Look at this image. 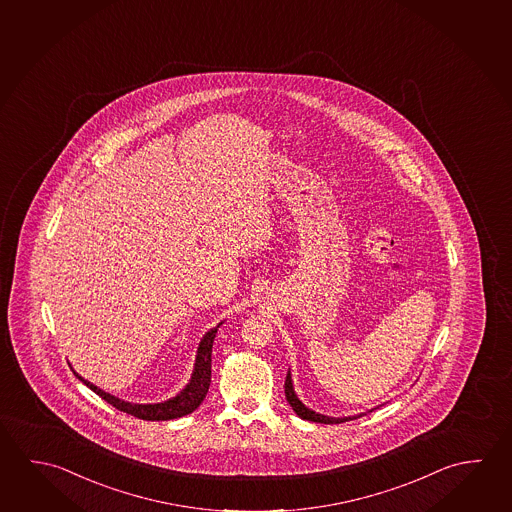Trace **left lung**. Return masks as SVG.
<instances>
[{
    "label": "left lung",
    "instance_id": "obj_1",
    "mask_svg": "<svg viewBox=\"0 0 512 512\" xmlns=\"http://www.w3.org/2000/svg\"><path fill=\"white\" fill-rule=\"evenodd\" d=\"M284 392H286L287 403L291 404V408L295 410L296 415L302 417L305 421L322 422V424H340V422L352 421V419L361 417V415H354V417H327V415H322V413L309 410V408L296 397L293 381H291V372H287Z\"/></svg>",
    "mask_w": 512,
    "mask_h": 512
}]
</instances>
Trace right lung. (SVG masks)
Returning a JSON list of instances; mask_svg holds the SVG:
<instances>
[{
  "mask_svg": "<svg viewBox=\"0 0 512 512\" xmlns=\"http://www.w3.org/2000/svg\"><path fill=\"white\" fill-rule=\"evenodd\" d=\"M219 325H216L214 329H210L203 336V340L199 341L198 356H196V363H194V370H192L189 385L185 386L176 397H171V399H167L163 403L136 404L122 401V399H118L115 395L100 390L99 386H95L88 379L79 376L72 368L73 374H75V377H79L82 383L88 386L90 390L100 395L104 401H108L111 406H115L120 412L135 415V417L144 419V421H171V419H178V417L194 412L199 404L203 403V399L207 397L208 386H210V374H212V345H214V338H216Z\"/></svg>",
  "mask_w": 512,
  "mask_h": 512,
  "instance_id": "right-lung-1",
  "label": "right lung"
}]
</instances>
